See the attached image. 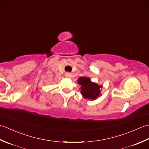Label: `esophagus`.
I'll list each match as a JSON object with an SVG mask.
<instances>
[{"instance_id":"obj_1","label":"esophagus","mask_w":149,"mask_h":149,"mask_svg":"<svg viewBox=\"0 0 149 149\" xmlns=\"http://www.w3.org/2000/svg\"><path fill=\"white\" fill-rule=\"evenodd\" d=\"M65 75L66 77H70L72 76V74H71V73H70V72H66Z\"/></svg>"}]
</instances>
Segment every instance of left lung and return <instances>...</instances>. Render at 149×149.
I'll use <instances>...</instances> for the list:
<instances>
[{
  "label": "left lung",
  "mask_w": 149,
  "mask_h": 149,
  "mask_svg": "<svg viewBox=\"0 0 149 149\" xmlns=\"http://www.w3.org/2000/svg\"><path fill=\"white\" fill-rule=\"evenodd\" d=\"M77 83L81 86V93L85 99L95 100L98 96H99L100 88L102 86L92 83L90 78L86 77H79L78 79Z\"/></svg>",
  "instance_id": "8db88e82"
}]
</instances>
